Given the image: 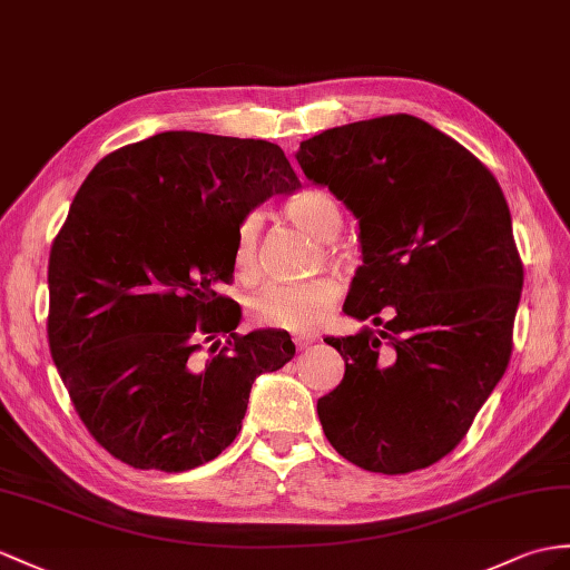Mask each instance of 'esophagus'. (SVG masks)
Listing matches in <instances>:
<instances>
[{
	"mask_svg": "<svg viewBox=\"0 0 570 570\" xmlns=\"http://www.w3.org/2000/svg\"><path fill=\"white\" fill-rule=\"evenodd\" d=\"M316 341L314 333H297L295 336V345L302 351V348H309V345Z\"/></svg>",
	"mask_w": 570,
	"mask_h": 570,
	"instance_id": "1",
	"label": "esophagus"
}]
</instances>
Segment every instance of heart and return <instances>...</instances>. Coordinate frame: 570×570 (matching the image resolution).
<instances>
[{
	"mask_svg": "<svg viewBox=\"0 0 570 570\" xmlns=\"http://www.w3.org/2000/svg\"><path fill=\"white\" fill-rule=\"evenodd\" d=\"M287 219L318 242H331L341 232L343 215L336 198L322 188H307L283 205ZM258 217L242 219L234 242V271L242 281H252L258 268ZM341 285L328 275L304 283H273L263 287L248 304L252 316L263 326L287 331H314L336 307Z\"/></svg>",
	"mask_w": 570,
	"mask_h": 570,
	"instance_id": "b5f03b06",
	"label": "heart"
}]
</instances>
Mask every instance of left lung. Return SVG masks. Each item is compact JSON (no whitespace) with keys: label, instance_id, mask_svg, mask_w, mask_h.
Masks as SVG:
<instances>
[{"label":"left lung","instance_id":"1","mask_svg":"<svg viewBox=\"0 0 570 570\" xmlns=\"http://www.w3.org/2000/svg\"><path fill=\"white\" fill-rule=\"evenodd\" d=\"M295 157L357 219L363 266L343 312L382 326L324 338L345 374L318 399V421L360 469H425L460 445L510 360L522 263L503 190L406 114L324 130Z\"/></svg>","mask_w":570,"mask_h":570}]
</instances>
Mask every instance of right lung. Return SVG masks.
Instances as JSON below:
<instances>
[{"instance_id": "add662e5", "label": "right lung", "mask_w": 570, "mask_h": 570, "mask_svg": "<svg viewBox=\"0 0 570 570\" xmlns=\"http://www.w3.org/2000/svg\"><path fill=\"white\" fill-rule=\"evenodd\" d=\"M299 186L277 145L190 130L110 151L81 184L50 252L48 341L116 460L166 474L215 460L258 374L293 360L287 331L239 336L242 309L217 287L242 219Z\"/></svg>"}]
</instances>
